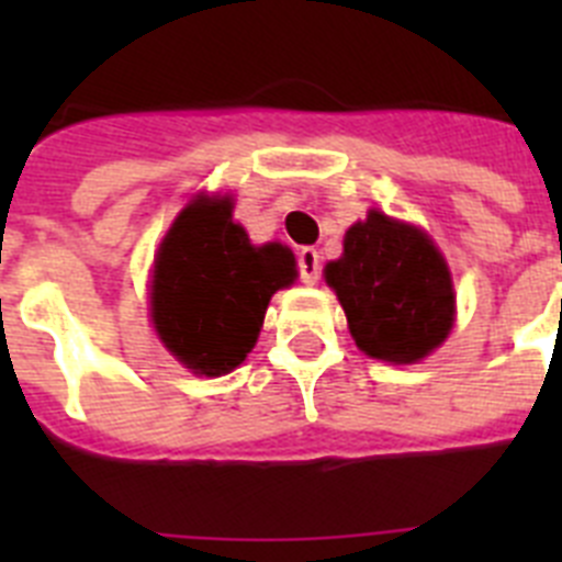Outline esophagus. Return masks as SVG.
Returning a JSON list of instances; mask_svg holds the SVG:
<instances>
[{"mask_svg":"<svg viewBox=\"0 0 562 562\" xmlns=\"http://www.w3.org/2000/svg\"><path fill=\"white\" fill-rule=\"evenodd\" d=\"M297 276L304 284H317L321 278V256H317L315 247H304L297 252Z\"/></svg>","mask_w":562,"mask_h":562,"instance_id":"34e87169","label":"esophagus"}]
</instances>
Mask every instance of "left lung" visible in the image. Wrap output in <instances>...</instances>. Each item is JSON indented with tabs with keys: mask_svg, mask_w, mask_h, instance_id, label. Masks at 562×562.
I'll return each instance as SVG.
<instances>
[{
	"mask_svg": "<svg viewBox=\"0 0 562 562\" xmlns=\"http://www.w3.org/2000/svg\"><path fill=\"white\" fill-rule=\"evenodd\" d=\"M349 331L369 357L416 362L453 326V284L441 252L419 227L371 211L342 238V256L326 265Z\"/></svg>",
	"mask_w": 562,
	"mask_h": 562,
	"instance_id": "1",
	"label": "left lung"
}]
</instances>
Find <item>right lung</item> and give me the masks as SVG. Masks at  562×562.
<instances>
[{
	"mask_svg": "<svg viewBox=\"0 0 562 562\" xmlns=\"http://www.w3.org/2000/svg\"><path fill=\"white\" fill-rule=\"evenodd\" d=\"M292 281L295 258L284 245L252 247L227 196H200L154 261V329L193 374H227L256 346L272 292Z\"/></svg>",
	"mask_w": 562,
	"mask_h": 562,
	"instance_id": "add662e5",
	"label": "right lung"
}]
</instances>
